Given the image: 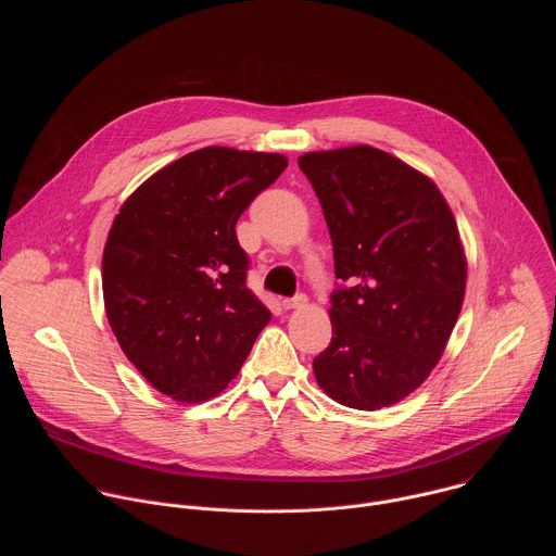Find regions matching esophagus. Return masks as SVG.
<instances>
[{"mask_svg": "<svg viewBox=\"0 0 556 556\" xmlns=\"http://www.w3.org/2000/svg\"><path fill=\"white\" fill-rule=\"evenodd\" d=\"M305 303H307V296L305 294H294V296H288V299H283L281 301V305L286 307V309H294V307H305Z\"/></svg>", "mask_w": 556, "mask_h": 556, "instance_id": "1", "label": "esophagus"}]
</instances>
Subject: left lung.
I'll list each match as a JSON object with an SVG mask.
<instances>
[{"mask_svg": "<svg viewBox=\"0 0 556 556\" xmlns=\"http://www.w3.org/2000/svg\"><path fill=\"white\" fill-rule=\"evenodd\" d=\"M299 169L321 202L339 279L316 382L352 409L395 405L431 374L462 309L453 213L427 176L367 144L305 153Z\"/></svg>", "mask_w": 556, "mask_h": 556, "instance_id": "obj_1", "label": "left lung"}]
</instances>
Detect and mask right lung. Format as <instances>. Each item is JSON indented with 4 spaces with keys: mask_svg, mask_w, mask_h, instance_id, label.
Segmentation results:
<instances>
[{
    "mask_svg": "<svg viewBox=\"0 0 556 556\" xmlns=\"http://www.w3.org/2000/svg\"><path fill=\"white\" fill-rule=\"evenodd\" d=\"M288 167L279 153L206 147L140 185L103 253V296L125 356L180 403L217 395L270 309L247 286L235 224Z\"/></svg>",
    "mask_w": 556,
    "mask_h": 556,
    "instance_id": "add662e5",
    "label": "right lung"
}]
</instances>
